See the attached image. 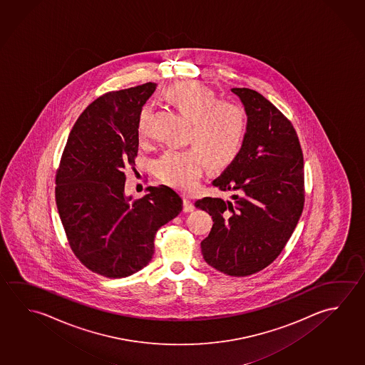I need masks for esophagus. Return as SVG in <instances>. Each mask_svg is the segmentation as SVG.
<instances>
[{"label": "esophagus", "mask_w": 365, "mask_h": 365, "mask_svg": "<svg viewBox=\"0 0 365 365\" xmlns=\"http://www.w3.org/2000/svg\"><path fill=\"white\" fill-rule=\"evenodd\" d=\"M195 209V206L192 204L191 200L188 197L183 198V211L185 212H191Z\"/></svg>", "instance_id": "obj_1"}]
</instances>
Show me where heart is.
Listing matches in <instances>:
<instances>
[{
    "instance_id": "obj_1",
    "label": "heart",
    "mask_w": 365,
    "mask_h": 365,
    "mask_svg": "<svg viewBox=\"0 0 365 365\" xmlns=\"http://www.w3.org/2000/svg\"><path fill=\"white\" fill-rule=\"evenodd\" d=\"M164 97L190 120L185 141L192 148L167 150L156 161L155 174L165 185L190 192L198 185L206 161L217 169L236 159L247 132V113L238 103L219 100L215 92L195 81L170 86ZM148 123L150 110L145 106L135 124L141 143L150 138Z\"/></svg>"
}]
</instances>
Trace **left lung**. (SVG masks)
I'll list each match as a JSON object with an SVG mask.
<instances>
[{
  "mask_svg": "<svg viewBox=\"0 0 365 365\" xmlns=\"http://www.w3.org/2000/svg\"><path fill=\"white\" fill-rule=\"evenodd\" d=\"M247 113L242 148L212 180L230 200L195 205L212 217L201 242L205 262L224 274L246 277L274 262L292 236L305 201L304 158L294 125L273 103L250 88H232Z\"/></svg>",
  "mask_w": 365,
  "mask_h": 365,
  "instance_id": "1",
  "label": "left lung"
}]
</instances>
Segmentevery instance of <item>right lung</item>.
<instances>
[{
	"mask_svg": "<svg viewBox=\"0 0 365 365\" xmlns=\"http://www.w3.org/2000/svg\"><path fill=\"white\" fill-rule=\"evenodd\" d=\"M156 83L113 91L87 106L71 129L56 173L58 215L73 252L108 278L135 274L154 256L155 235L182 211L168 185L125 196L123 169L138 153L137 116Z\"/></svg>",
	"mask_w": 365,
	"mask_h": 365,
	"instance_id": "right-lung-1",
	"label": "right lung"
}]
</instances>
